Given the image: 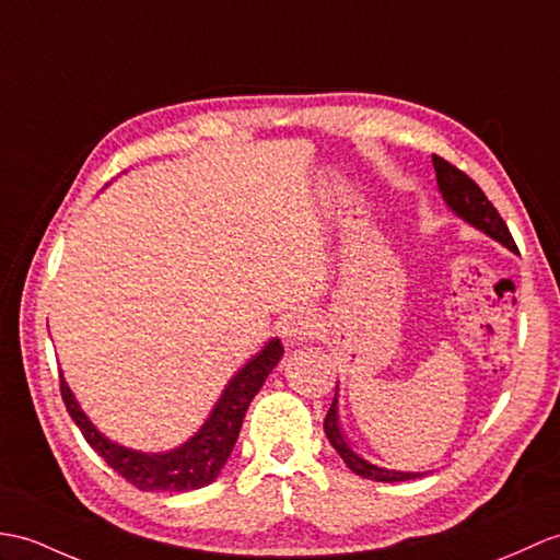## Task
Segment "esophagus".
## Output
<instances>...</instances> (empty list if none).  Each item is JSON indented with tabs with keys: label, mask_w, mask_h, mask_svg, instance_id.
Here are the masks:
<instances>
[{
	"label": "esophagus",
	"mask_w": 560,
	"mask_h": 560,
	"mask_svg": "<svg viewBox=\"0 0 560 560\" xmlns=\"http://www.w3.org/2000/svg\"><path fill=\"white\" fill-rule=\"evenodd\" d=\"M317 334V322L310 312H295V315H289L281 324V339L285 346H301L310 341L312 336Z\"/></svg>",
	"instance_id": "obj_1"
}]
</instances>
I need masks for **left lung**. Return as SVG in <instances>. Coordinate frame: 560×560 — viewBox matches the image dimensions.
Masks as SVG:
<instances>
[{
    "label": "left lung",
    "instance_id": "left-lung-1",
    "mask_svg": "<svg viewBox=\"0 0 560 560\" xmlns=\"http://www.w3.org/2000/svg\"><path fill=\"white\" fill-rule=\"evenodd\" d=\"M432 160H434L439 190H441V195H444V200L448 202L451 210L456 212L458 217H463L465 221H470V224L477 226L479 231H485L487 236L503 243L505 248H511V250L517 253V245L511 236L509 226H505V221L497 212V207L489 202L485 190L479 188L465 172H460L456 164H451L448 160L439 158V154H434ZM336 392H339V386H336ZM324 434H327V439L331 441V446L343 458V463L360 477L374 479V482H408V479L422 477L420 472L384 470V467H376L368 460H362L358 453L346 444V439L341 436L339 410H336V396H334V402H331V408L327 412V418H324Z\"/></svg>",
    "mask_w": 560,
    "mask_h": 560
}]
</instances>
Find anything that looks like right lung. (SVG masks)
<instances>
[{
	"mask_svg": "<svg viewBox=\"0 0 560 560\" xmlns=\"http://www.w3.org/2000/svg\"><path fill=\"white\" fill-rule=\"evenodd\" d=\"M283 355V346L279 339H271L259 353L238 370L224 394L217 400L210 418L200 427L184 446L168 453H140L133 448H124L114 444L104 434H100L95 424L78 406L69 384L63 382L59 372V388L63 406H67L71 420L81 429L85 441L100 456L107 460L114 472H119L126 482H131L140 491H192L214 482L224 463L229 460L233 446H236L238 432L243 427L245 410L250 400L262 388L267 374L277 368Z\"/></svg>",
	"mask_w": 560,
	"mask_h": 560,
	"instance_id": "obj_1",
	"label": "right lung"
}]
</instances>
